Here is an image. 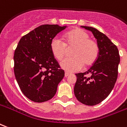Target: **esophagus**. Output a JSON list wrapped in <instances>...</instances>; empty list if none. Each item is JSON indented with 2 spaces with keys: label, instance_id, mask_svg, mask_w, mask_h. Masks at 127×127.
I'll return each mask as SVG.
<instances>
[{
  "label": "esophagus",
  "instance_id": "1",
  "mask_svg": "<svg viewBox=\"0 0 127 127\" xmlns=\"http://www.w3.org/2000/svg\"><path fill=\"white\" fill-rule=\"evenodd\" d=\"M69 75H70V73H67V72H66V73H65V74H64V76H65V77H68Z\"/></svg>",
  "mask_w": 127,
  "mask_h": 127
}]
</instances>
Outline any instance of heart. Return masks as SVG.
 Instances as JSON below:
<instances>
[{
    "label": "heart",
    "instance_id": "1",
    "mask_svg": "<svg viewBox=\"0 0 127 127\" xmlns=\"http://www.w3.org/2000/svg\"><path fill=\"white\" fill-rule=\"evenodd\" d=\"M64 42L59 37L52 40L50 45L52 56L57 61H61L66 56L67 48H73L72 58L64 59L61 63V68L70 73L80 71L85 64L90 66L97 60L99 47L97 42L90 39V35L84 30L75 29L64 35Z\"/></svg>",
    "mask_w": 127,
    "mask_h": 127
}]
</instances>
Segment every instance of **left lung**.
Returning a JSON list of instances; mask_svg holds the SVG:
<instances>
[{
  "instance_id": "8db88e82",
  "label": "left lung",
  "mask_w": 127,
  "mask_h": 127,
  "mask_svg": "<svg viewBox=\"0 0 127 127\" xmlns=\"http://www.w3.org/2000/svg\"><path fill=\"white\" fill-rule=\"evenodd\" d=\"M81 28L92 32L97 40L99 55L88 71L76 74L74 93L82 104L94 106L106 99L114 88L118 77L120 55L116 45L103 33L92 27ZM87 74L90 77L87 78Z\"/></svg>"
}]
</instances>
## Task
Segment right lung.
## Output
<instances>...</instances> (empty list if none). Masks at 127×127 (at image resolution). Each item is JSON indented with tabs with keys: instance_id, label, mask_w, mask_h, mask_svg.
<instances>
[{
	"instance_id": "right-lung-1",
	"label": "right lung",
	"mask_w": 127,
	"mask_h": 127,
	"mask_svg": "<svg viewBox=\"0 0 127 127\" xmlns=\"http://www.w3.org/2000/svg\"><path fill=\"white\" fill-rule=\"evenodd\" d=\"M66 26L40 25L21 38L14 53V73L21 92L35 102L56 94L64 71L52 56L50 42Z\"/></svg>"
}]
</instances>
